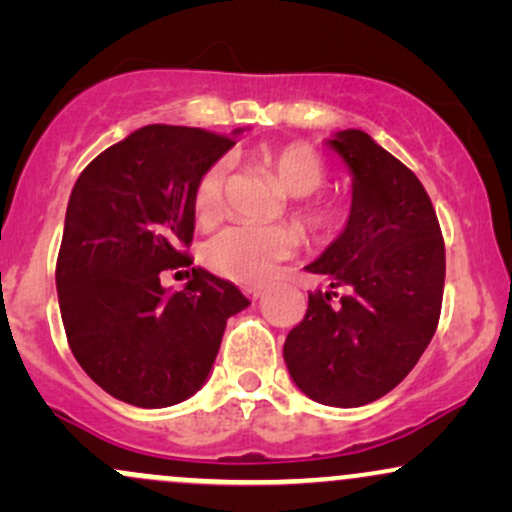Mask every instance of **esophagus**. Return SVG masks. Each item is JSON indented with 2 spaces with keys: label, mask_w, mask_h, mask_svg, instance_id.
Instances as JSON below:
<instances>
[{
  "label": "esophagus",
  "mask_w": 512,
  "mask_h": 512,
  "mask_svg": "<svg viewBox=\"0 0 512 512\" xmlns=\"http://www.w3.org/2000/svg\"><path fill=\"white\" fill-rule=\"evenodd\" d=\"M264 286H248V289H245V296L248 298H252V301H257V298H262L264 296Z\"/></svg>",
  "instance_id": "1"
}]
</instances>
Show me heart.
<instances>
[{
    "label": "heart",
    "instance_id": "obj_1",
    "mask_svg": "<svg viewBox=\"0 0 512 512\" xmlns=\"http://www.w3.org/2000/svg\"><path fill=\"white\" fill-rule=\"evenodd\" d=\"M284 190L293 197L313 195L327 178V168L313 146L289 144L267 156ZM228 161L219 158L199 175L192 195V209L199 223H211L221 216L226 204ZM351 219V204L344 197H315L296 204V221L317 243L337 238ZM298 245V233L291 226H260L233 223L216 233L204 248V262L214 272L240 284H260L274 272L276 262L286 260Z\"/></svg>",
    "mask_w": 512,
    "mask_h": 512
}]
</instances>
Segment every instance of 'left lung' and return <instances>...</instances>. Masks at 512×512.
Returning a JSON list of instances; mask_svg holds the SVG:
<instances>
[{"mask_svg":"<svg viewBox=\"0 0 512 512\" xmlns=\"http://www.w3.org/2000/svg\"><path fill=\"white\" fill-rule=\"evenodd\" d=\"M330 146L354 173L351 219L305 267L327 276L330 291L308 293L284 358L310 399L363 407L395 390L436 334L445 243L431 197L399 158L361 129L339 132Z\"/></svg>","mask_w":512,"mask_h":512,"instance_id":"1","label":"left lung"}]
</instances>
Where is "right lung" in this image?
<instances>
[{"instance_id":"1","label":"right lung","mask_w":512,"mask_h":512,"mask_svg":"<svg viewBox=\"0 0 512 512\" xmlns=\"http://www.w3.org/2000/svg\"><path fill=\"white\" fill-rule=\"evenodd\" d=\"M233 144L197 127H142L93 158L69 197L55 269L69 349L93 383L134 407L195 395L226 320L250 303L195 267L182 291L161 286L192 264L195 185Z\"/></svg>"}]
</instances>
